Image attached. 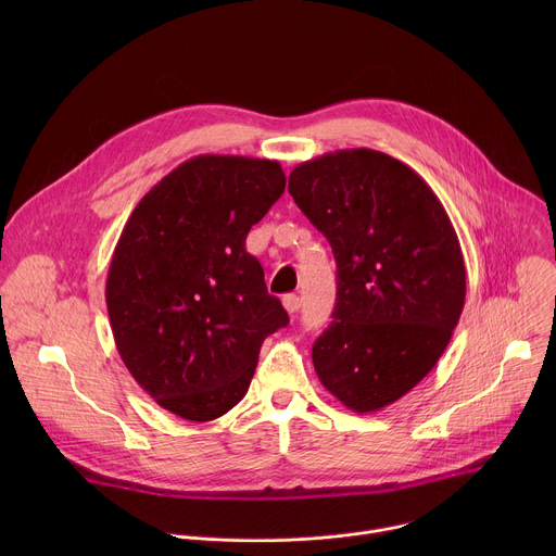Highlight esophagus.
<instances>
[{
    "label": "esophagus",
    "mask_w": 556,
    "mask_h": 556,
    "mask_svg": "<svg viewBox=\"0 0 556 556\" xmlns=\"http://www.w3.org/2000/svg\"><path fill=\"white\" fill-rule=\"evenodd\" d=\"M281 303H283V307H286L288 314H294V312L299 309V305H301V301H299L296 294H286V296L281 299Z\"/></svg>",
    "instance_id": "obj_1"
}]
</instances>
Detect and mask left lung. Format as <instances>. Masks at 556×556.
Here are the masks:
<instances>
[{"instance_id": "1", "label": "left lung", "mask_w": 556, "mask_h": 556, "mask_svg": "<svg viewBox=\"0 0 556 556\" xmlns=\"http://www.w3.org/2000/svg\"><path fill=\"white\" fill-rule=\"evenodd\" d=\"M288 191L337 260L332 326L312 345L324 387L356 414L412 391L444 354L466 299L457 232L431 187L376 149L296 165Z\"/></svg>"}]
</instances>
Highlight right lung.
Returning <instances> with one entry per match:
<instances>
[{"instance_id": "add662e5", "label": "right lung", "mask_w": 556, "mask_h": 556, "mask_svg": "<svg viewBox=\"0 0 556 556\" xmlns=\"http://www.w3.org/2000/svg\"><path fill=\"white\" fill-rule=\"evenodd\" d=\"M277 161L202 153L149 189L114 249L105 301L116 350L163 409L208 422L240 403L288 312L247 253L281 198Z\"/></svg>"}]
</instances>
